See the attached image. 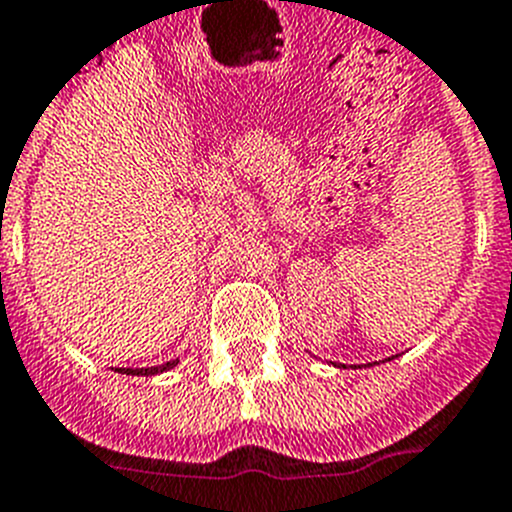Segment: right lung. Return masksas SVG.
Masks as SVG:
<instances>
[{
  "mask_svg": "<svg viewBox=\"0 0 512 512\" xmlns=\"http://www.w3.org/2000/svg\"><path fill=\"white\" fill-rule=\"evenodd\" d=\"M177 363H180V358H175V361H167L162 363V366H151V368H121L126 376H157V373H164L170 371V368H175Z\"/></svg>",
  "mask_w": 512,
  "mask_h": 512,
  "instance_id": "obj_1",
  "label": "right lung"
}]
</instances>
